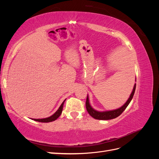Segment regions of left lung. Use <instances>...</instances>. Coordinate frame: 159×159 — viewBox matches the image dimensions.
Here are the masks:
<instances>
[{"label":"left lung","instance_id":"left-lung-1","mask_svg":"<svg viewBox=\"0 0 159 159\" xmlns=\"http://www.w3.org/2000/svg\"><path fill=\"white\" fill-rule=\"evenodd\" d=\"M136 81V80H135ZM136 88V84H134V88L133 89L132 93L130 95V97L129 98L128 100L126 102L122 107H121L119 109H114L111 111H98L95 110L91 106V105L89 102V98L88 95L87 96V99H86V102H85V106L86 109H87L88 113L91 115V117H93L95 119H99V120H109V119H113L119 117L120 115H121L124 111L127 108L129 103L131 102V99H133V97L134 93V91H135Z\"/></svg>","mask_w":159,"mask_h":159}]
</instances>
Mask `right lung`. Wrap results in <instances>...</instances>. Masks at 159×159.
I'll return each instance as SVG.
<instances>
[{"label":"right lung","instance_id":"add662e5","mask_svg":"<svg viewBox=\"0 0 159 159\" xmlns=\"http://www.w3.org/2000/svg\"><path fill=\"white\" fill-rule=\"evenodd\" d=\"M65 101H66V99L64 101L63 103H61L59 109H57L55 112V113L53 114L52 116H50L49 117H47V118H44V119H32L34 120V121H36L42 122V123H48V122H52V121H55L56 119H57L60 116V115L62 112V109H63V106H64V103L65 102Z\"/></svg>","mask_w":159,"mask_h":159}]
</instances>
